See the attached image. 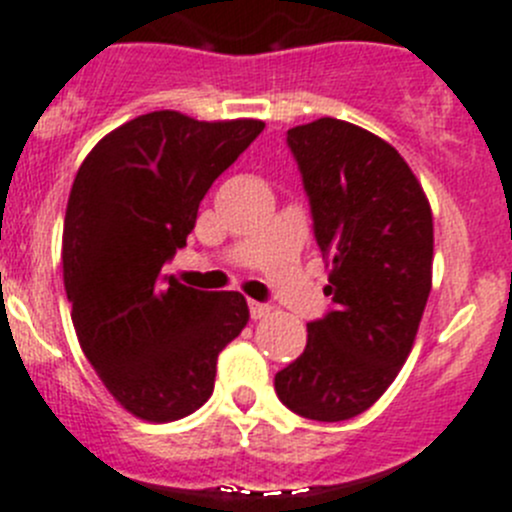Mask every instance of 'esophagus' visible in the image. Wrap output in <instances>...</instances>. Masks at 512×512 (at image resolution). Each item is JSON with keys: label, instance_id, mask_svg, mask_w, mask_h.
Returning <instances> with one entry per match:
<instances>
[{"label": "esophagus", "instance_id": "esophagus-1", "mask_svg": "<svg viewBox=\"0 0 512 512\" xmlns=\"http://www.w3.org/2000/svg\"><path fill=\"white\" fill-rule=\"evenodd\" d=\"M248 312H251L253 320H264L266 314H269V304H264V302H248Z\"/></svg>", "mask_w": 512, "mask_h": 512}]
</instances>
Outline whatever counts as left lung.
<instances>
[{"label":"left lung","instance_id":"1","mask_svg":"<svg viewBox=\"0 0 512 512\" xmlns=\"http://www.w3.org/2000/svg\"><path fill=\"white\" fill-rule=\"evenodd\" d=\"M330 269L332 307L274 388L294 414L345 421L383 396L406 363L431 292V208L401 154L360 126L317 119L287 131Z\"/></svg>","mask_w":512,"mask_h":512}]
</instances>
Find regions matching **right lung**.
Returning <instances> with one entry per match:
<instances>
[{"label": "right lung", "instance_id": "add662e5", "mask_svg": "<svg viewBox=\"0 0 512 512\" xmlns=\"http://www.w3.org/2000/svg\"><path fill=\"white\" fill-rule=\"evenodd\" d=\"M264 121H195L152 111L83 159L65 210L63 279L73 327L111 396L144 421H177L213 393L218 353L241 335L238 292H203L164 274L200 200Z\"/></svg>", "mask_w": 512, "mask_h": 512}]
</instances>
